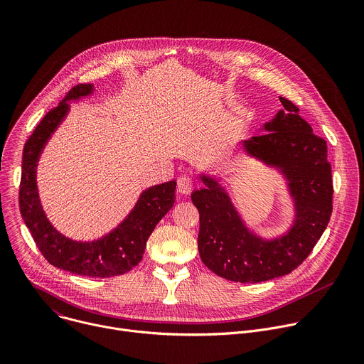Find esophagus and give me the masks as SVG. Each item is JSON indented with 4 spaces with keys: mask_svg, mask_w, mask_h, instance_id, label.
Instances as JSON below:
<instances>
[{
    "mask_svg": "<svg viewBox=\"0 0 364 364\" xmlns=\"http://www.w3.org/2000/svg\"><path fill=\"white\" fill-rule=\"evenodd\" d=\"M176 188H178V192H179V193H183V195L189 193V192L192 191V188H193L192 179H191L189 176H181V178L178 179Z\"/></svg>",
    "mask_w": 364,
    "mask_h": 364,
    "instance_id": "34e87169",
    "label": "esophagus"
}]
</instances>
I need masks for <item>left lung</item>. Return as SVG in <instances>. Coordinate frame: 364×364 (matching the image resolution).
Returning <instances> with one entry per match:
<instances>
[{
    "label": "left lung",
    "instance_id": "1",
    "mask_svg": "<svg viewBox=\"0 0 364 364\" xmlns=\"http://www.w3.org/2000/svg\"><path fill=\"white\" fill-rule=\"evenodd\" d=\"M282 109L264 124V134L241 143L245 151L282 169L295 198L296 220L287 235L263 241L241 223L228 195L210 176L192 193L199 211L198 250L215 274L259 284L295 270L312 252L333 213V178L327 141L312 133L298 107L279 97Z\"/></svg>",
    "mask_w": 364,
    "mask_h": 364
}]
</instances>
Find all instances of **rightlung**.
I'll return each instance as SVG.
<instances>
[{"mask_svg":"<svg viewBox=\"0 0 364 364\" xmlns=\"http://www.w3.org/2000/svg\"><path fill=\"white\" fill-rule=\"evenodd\" d=\"M92 92L91 84H79L68 91L63 101L40 121L23 149V169L18 189L21 217L43 257L62 270L90 276L124 274L140 263L146 243L157 223L173 207L176 182L171 181L146 189L132 214L112 232L91 243H77L59 234L48 221L36 188V164L46 140L68 112L69 100Z\"/></svg>","mask_w":364,"mask_h":364,"instance_id":"1","label":"right lung"}]
</instances>
